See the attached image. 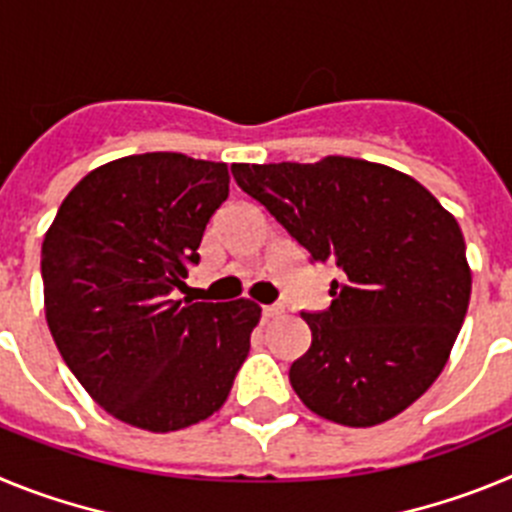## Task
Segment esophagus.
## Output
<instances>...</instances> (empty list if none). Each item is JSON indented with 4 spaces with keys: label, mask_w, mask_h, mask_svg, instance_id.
Wrapping results in <instances>:
<instances>
[{
    "label": "esophagus",
    "mask_w": 512,
    "mask_h": 512,
    "mask_svg": "<svg viewBox=\"0 0 512 512\" xmlns=\"http://www.w3.org/2000/svg\"><path fill=\"white\" fill-rule=\"evenodd\" d=\"M284 312L282 305H266L264 307V318H279Z\"/></svg>",
    "instance_id": "esophagus-1"
}]
</instances>
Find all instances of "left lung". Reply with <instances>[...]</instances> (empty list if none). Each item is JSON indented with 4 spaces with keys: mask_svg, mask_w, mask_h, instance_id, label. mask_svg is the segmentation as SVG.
<instances>
[{
    "mask_svg": "<svg viewBox=\"0 0 512 512\" xmlns=\"http://www.w3.org/2000/svg\"><path fill=\"white\" fill-rule=\"evenodd\" d=\"M230 171L312 261L341 269L328 310L302 312L312 343L289 366L297 397L351 428L410 408L443 372L472 295L456 217L413 176L361 158Z\"/></svg>",
    "mask_w": 512,
    "mask_h": 512,
    "instance_id": "left-lung-1",
    "label": "left lung"
}]
</instances>
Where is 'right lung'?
<instances>
[{
	"label": "right lung",
	"instance_id": "obj_1",
	"mask_svg": "<svg viewBox=\"0 0 512 512\" xmlns=\"http://www.w3.org/2000/svg\"><path fill=\"white\" fill-rule=\"evenodd\" d=\"M228 166L140 153L89 171L45 233L51 336L81 387L122 423L182 431L228 400L261 307L171 300L228 200Z\"/></svg>",
	"mask_w": 512,
	"mask_h": 512
}]
</instances>
